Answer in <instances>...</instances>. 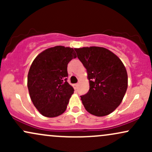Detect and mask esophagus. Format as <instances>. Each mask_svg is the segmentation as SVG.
I'll return each instance as SVG.
<instances>
[{
    "mask_svg": "<svg viewBox=\"0 0 152 152\" xmlns=\"http://www.w3.org/2000/svg\"><path fill=\"white\" fill-rule=\"evenodd\" d=\"M78 86V83H76V84H74V89H77Z\"/></svg>",
    "mask_w": 152,
    "mask_h": 152,
    "instance_id": "obj_1",
    "label": "esophagus"
}]
</instances>
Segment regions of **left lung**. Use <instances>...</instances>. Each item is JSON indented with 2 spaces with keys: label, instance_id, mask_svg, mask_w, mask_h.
I'll return each instance as SVG.
<instances>
[{
  "label": "left lung",
  "instance_id": "obj_1",
  "mask_svg": "<svg viewBox=\"0 0 152 152\" xmlns=\"http://www.w3.org/2000/svg\"><path fill=\"white\" fill-rule=\"evenodd\" d=\"M86 68L89 91L81 96L84 108L96 116L112 113L120 105L128 86L126 69L116 54L103 47L74 48Z\"/></svg>",
  "mask_w": 152,
  "mask_h": 152
}]
</instances>
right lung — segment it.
<instances>
[{
  "label": "right lung",
  "mask_w": 152,
  "mask_h": 152,
  "mask_svg": "<svg viewBox=\"0 0 152 152\" xmlns=\"http://www.w3.org/2000/svg\"><path fill=\"white\" fill-rule=\"evenodd\" d=\"M76 58L74 48H47L34 59L28 74V88L35 107L43 116L56 117L66 111L74 89L68 83L67 65Z\"/></svg>",
  "instance_id": "obj_1"
}]
</instances>
